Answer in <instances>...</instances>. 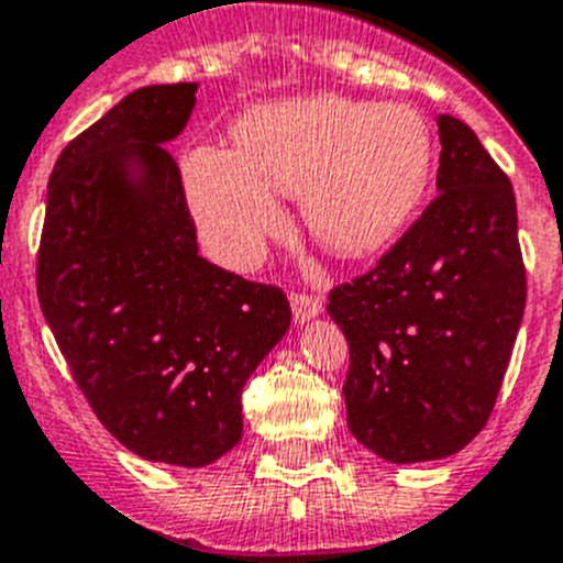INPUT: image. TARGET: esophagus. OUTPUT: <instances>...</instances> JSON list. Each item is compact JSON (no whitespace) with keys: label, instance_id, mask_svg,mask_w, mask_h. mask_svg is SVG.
<instances>
[{"label":"esophagus","instance_id":"1","mask_svg":"<svg viewBox=\"0 0 563 563\" xmlns=\"http://www.w3.org/2000/svg\"><path fill=\"white\" fill-rule=\"evenodd\" d=\"M291 311H295L297 322H306L322 311V297L306 295V291H295L291 295Z\"/></svg>","mask_w":563,"mask_h":563}]
</instances>
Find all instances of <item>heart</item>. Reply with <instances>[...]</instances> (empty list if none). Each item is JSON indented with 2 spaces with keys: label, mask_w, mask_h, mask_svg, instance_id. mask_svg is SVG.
<instances>
[{
  "label": "heart",
  "mask_w": 563,
  "mask_h": 563,
  "mask_svg": "<svg viewBox=\"0 0 563 563\" xmlns=\"http://www.w3.org/2000/svg\"><path fill=\"white\" fill-rule=\"evenodd\" d=\"M430 164L433 135L413 107L314 96L243 115L234 150L198 146L184 178L212 252L246 268L283 221L272 195H300L317 241L363 254L408 223Z\"/></svg>",
  "instance_id": "heart-1"
}]
</instances>
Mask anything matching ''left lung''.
<instances>
[{
  "instance_id": "obj_1",
  "label": "left lung",
  "mask_w": 563,
  "mask_h": 563,
  "mask_svg": "<svg viewBox=\"0 0 563 563\" xmlns=\"http://www.w3.org/2000/svg\"><path fill=\"white\" fill-rule=\"evenodd\" d=\"M439 195L371 272L331 288L349 340V430L394 464L459 453L487 424L525 317L512 184L439 115Z\"/></svg>"
}]
</instances>
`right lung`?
Segmentation results:
<instances>
[{
  "instance_id": "add662e5",
  "label": "right lung",
  "mask_w": 563,
  "mask_h": 563,
  "mask_svg": "<svg viewBox=\"0 0 563 563\" xmlns=\"http://www.w3.org/2000/svg\"><path fill=\"white\" fill-rule=\"evenodd\" d=\"M198 85L130 92L62 150L47 184L36 291L73 379L141 459L203 467L241 442V394L288 331L283 288L198 254L166 141Z\"/></svg>"
}]
</instances>
